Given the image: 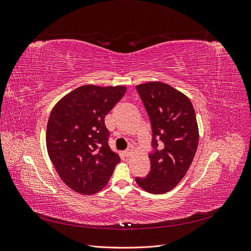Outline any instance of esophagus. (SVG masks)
<instances>
[{
  "mask_svg": "<svg viewBox=\"0 0 251 251\" xmlns=\"http://www.w3.org/2000/svg\"><path fill=\"white\" fill-rule=\"evenodd\" d=\"M132 154H133V151H132V150H127V151H126L125 153H124V155H125L126 157H131Z\"/></svg>",
  "mask_w": 251,
  "mask_h": 251,
  "instance_id": "esophagus-1",
  "label": "esophagus"
}]
</instances>
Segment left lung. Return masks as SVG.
<instances>
[{
    "instance_id": "obj_1",
    "label": "left lung",
    "mask_w": 251,
    "mask_h": 251,
    "mask_svg": "<svg viewBox=\"0 0 251 251\" xmlns=\"http://www.w3.org/2000/svg\"><path fill=\"white\" fill-rule=\"evenodd\" d=\"M136 89L149 114L154 148L149 155V175L137 177L136 182L148 193H168L178 185L194 160L199 142L196 113L189 98L168 83L150 81Z\"/></svg>"
}]
</instances>
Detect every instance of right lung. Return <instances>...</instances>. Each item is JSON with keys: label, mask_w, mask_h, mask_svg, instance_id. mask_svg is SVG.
Returning a JSON list of instances; mask_svg holds the SVG:
<instances>
[{"label": "right lung", "mask_w": 251, "mask_h": 251, "mask_svg": "<svg viewBox=\"0 0 251 251\" xmlns=\"http://www.w3.org/2000/svg\"><path fill=\"white\" fill-rule=\"evenodd\" d=\"M126 91L125 86L85 85L53 107L46 131L48 155L72 191L94 195L108 184L120 158L108 146L104 117Z\"/></svg>", "instance_id": "right-lung-1"}]
</instances>
